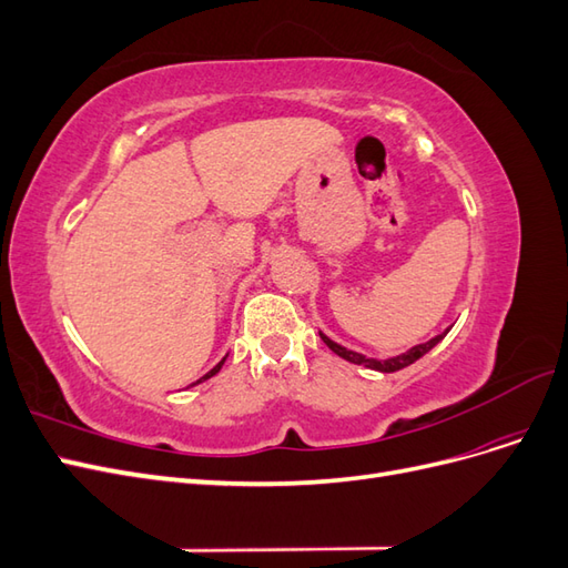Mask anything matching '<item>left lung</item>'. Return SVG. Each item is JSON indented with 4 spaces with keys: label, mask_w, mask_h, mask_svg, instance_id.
Wrapping results in <instances>:
<instances>
[{
    "label": "left lung",
    "mask_w": 568,
    "mask_h": 568,
    "mask_svg": "<svg viewBox=\"0 0 568 568\" xmlns=\"http://www.w3.org/2000/svg\"><path fill=\"white\" fill-rule=\"evenodd\" d=\"M448 332H450V326H448V329H445V332H440L438 336L428 338L426 343H419V346H412L409 351H405V353H400V355H395V357H386V359L365 357L363 353L348 351L346 346H341V343L332 341L329 336L322 334V332H320V338H322V341L326 343V346H329L338 357L348 359V363H353V365H365V367H369V369H376V372H384V374H388V372H398V369H403V367H407V365H412V363H417V359H419L422 355H426L428 351H432V348L436 346V343H440L445 336H448Z\"/></svg>",
    "instance_id": "1"
}]
</instances>
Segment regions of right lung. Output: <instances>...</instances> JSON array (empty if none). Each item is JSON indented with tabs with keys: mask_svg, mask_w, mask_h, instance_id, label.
<instances>
[{
	"mask_svg": "<svg viewBox=\"0 0 568 568\" xmlns=\"http://www.w3.org/2000/svg\"><path fill=\"white\" fill-rule=\"evenodd\" d=\"M225 359H227V357H222V359H220V363H217V365H215V367H213V369H211L209 374H203V376H201V379H199L196 384H201V382H205V379H211V376H215V374H217V372L222 369V365H225Z\"/></svg>",
	"mask_w": 568,
	"mask_h": 568,
	"instance_id": "1",
	"label": "right lung"
}]
</instances>
